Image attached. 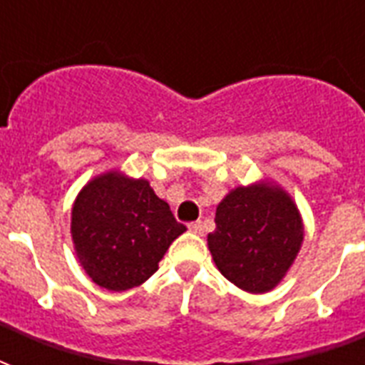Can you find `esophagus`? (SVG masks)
<instances>
[{
	"label": "esophagus",
	"mask_w": 365,
	"mask_h": 365,
	"mask_svg": "<svg viewBox=\"0 0 365 365\" xmlns=\"http://www.w3.org/2000/svg\"><path fill=\"white\" fill-rule=\"evenodd\" d=\"M187 227H189V231H191V233H195V235H202V233H205V227H202V223H200V222L189 223Z\"/></svg>",
	"instance_id": "esophagus-1"
}]
</instances>
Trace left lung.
Instances as JSON below:
<instances>
[{
    "label": "left lung",
    "mask_w": 365,
    "mask_h": 365,
    "mask_svg": "<svg viewBox=\"0 0 365 365\" xmlns=\"http://www.w3.org/2000/svg\"><path fill=\"white\" fill-rule=\"evenodd\" d=\"M305 237L292 195L271 180L231 189L216 208L208 250L223 277L250 294L282 282Z\"/></svg>",
    "instance_id": "8db88e82"
}]
</instances>
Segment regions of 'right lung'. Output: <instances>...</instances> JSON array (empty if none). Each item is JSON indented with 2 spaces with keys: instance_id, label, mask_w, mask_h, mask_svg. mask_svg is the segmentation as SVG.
I'll return each instance as SVG.
<instances>
[{
  "instance_id": "right-lung-1",
  "label": "right lung",
  "mask_w": 365,
  "mask_h": 365,
  "mask_svg": "<svg viewBox=\"0 0 365 365\" xmlns=\"http://www.w3.org/2000/svg\"><path fill=\"white\" fill-rule=\"evenodd\" d=\"M187 231L145 178L119 168L88 180L71 206V240L94 284L111 292L140 286Z\"/></svg>"
}]
</instances>
